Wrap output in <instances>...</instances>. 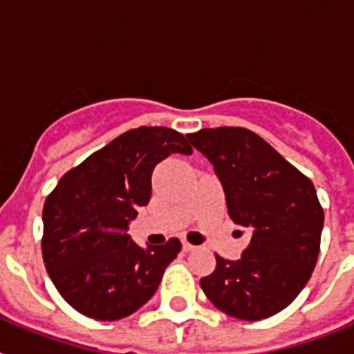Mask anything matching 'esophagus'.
I'll use <instances>...</instances> for the list:
<instances>
[{
    "mask_svg": "<svg viewBox=\"0 0 354 354\" xmlns=\"http://www.w3.org/2000/svg\"><path fill=\"white\" fill-rule=\"evenodd\" d=\"M183 250L184 252H192V250H195V246L189 245V243H186V241H183Z\"/></svg>",
    "mask_w": 354,
    "mask_h": 354,
    "instance_id": "esophagus-1",
    "label": "esophagus"
}]
</instances>
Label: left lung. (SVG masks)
I'll list each match as a JSON object with an SVG mask.
<instances>
[{"mask_svg":"<svg viewBox=\"0 0 354 354\" xmlns=\"http://www.w3.org/2000/svg\"><path fill=\"white\" fill-rule=\"evenodd\" d=\"M187 140L214 167L230 220L250 232L241 259L216 255L200 287L227 315L271 317L301 292L317 262L324 212L314 184L245 127L200 129Z\"/></svg>","mask_w":354,"mask_h":354,"instance_id":"8db88e82","label":"left lung"}]
</instances>
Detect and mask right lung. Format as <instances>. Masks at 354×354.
Wrapping results in <instances>:
<instances>
[{
  "mask_svg": "<svg viewBox=\"0 0 354 354\" xmlns=\"http://www.w3.org/2000/svg\"><path fill=\"white\" fill-rule=\"evenodd\" d=\"M192 152L184 134L143 126L62 177L44 204L42 257L72 308L97 321H117L154 296L180 241L142 248L127 230L138 207L149 204L156 165Z\"/></svg>",
  "mask_w": 354,
  "mask_h": 354,
  "instance_id": "right-lung-1",
  "label": "right lung"
}]
</instances>
